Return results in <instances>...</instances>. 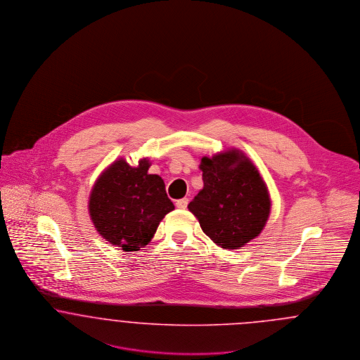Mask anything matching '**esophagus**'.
Returning a JSON list of instances; mask_svg holds the SVG:
<instances>
[{
	"label": "esophagus",
	"mask_w": 360,
	"mask_h": 360,
	"mask_svg": "<svg viewBox=\"0 0 360 360\" xmlns=\"http://www.w3.org/2000/svg\"><path fill=\"white\" fill-rule=\"evenodd\" d=\"M188 198H181V200H178V201L175 202V205H176L178 209H186V207H188Z\"/></svg>",
	"instance_id": "34e87169"
}]
</instances>
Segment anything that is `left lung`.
Masks as SVG:
<instances>
[{"label": "left lung", "instance_id": "obj_1", "mask_svg": "<svg viewBox=\"0 0 360 360\" xmlns=\"http://www.w3.org/2000/svg\"><path fill=\"white\" fill-rule=\"evenodd\" d=\"M204 188L188 204L206 236L224 250L255 239L269 220L271 201L255 165L239 150L204 156Z\"/></svg>", "mask_w": 360, "mask_h": 360}]
</instances>
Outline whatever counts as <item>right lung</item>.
Wrapping results in <instances>:
<instances>
[{
    "mask_svg": "<svg viewBox=\"0 0 360 360\" xmlns=\"http://www.w3.org/2000/svg\"><path fill=\"white\" fill-rule=\"evenodd\" d=\"M147 158L137 167L113 162L98 176L89 198V213L98 233L122 251H139L154 238L163 217L174 210L163 179L148 174Z\"/></svg>",
    "mask_w": 360,
    "mask_h": 360,
    "instance_id": "add662e5",
    "label": "right lung"
}]
</instances>
